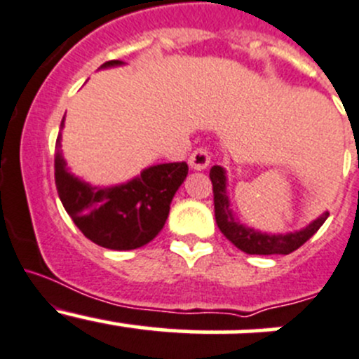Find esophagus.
<instances>
[{
  "label": "esophagus",
  "instance_id": "esophagus-1",
  "mask_svg": "<svg viewBox=\"0 0 359 359\" xmlns=\"http://www.w3.org/2000/svg\"><path fill=\"white\" fill-rule=\"evenodd\" d=\"M188 164H190V168L195 169V171H204V169L209 168V164H211V154H209L205 148H197V150L190 155V158H188Z\"/></svg>",
  "mask_w": 359,
  "mask_h": 359
}]
</instances>
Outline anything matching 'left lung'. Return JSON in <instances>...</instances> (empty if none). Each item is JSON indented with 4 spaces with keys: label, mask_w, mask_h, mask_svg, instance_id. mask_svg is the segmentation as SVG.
<instances>
[{
    "label": "left lung",
    "mask_w": 359,
    "mask_h": 359,
    "mask_svg": "<svg viewBox=\"0 0 359 359\" xmlns=\"http://www.w3.org/2000/svg\"><path fill=\"white\" fill-rule=\"evenodd\" d=\"M209 178L212 183V195H215V218L216 225L222 230L223 236L236 248L248 255H290L299 250L302 244L307 243L319 230V226L326 222L328 212H323L318 219L307 225L299 232L286 233V236H271L262 233L258 230L248 229L236 222L232 211L229 209V198L225 195V172L219 165H212L209 171Z\"/></svg>",
    "instance_id": "1"
}]
</instances>
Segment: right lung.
<instances>
[{
  "label": "right lung",
  "mask_w": 359,
  "mask_h": 359,
  "mask_svg": "<svg viewBox=\"0 0 359 359\" xmlns=\"http://www.w3.org/2000/svg\"><path fill=\"white\" fill-rule=\"evenodd\" d=\"M122 64L108 60L106 66ZM64 118L60 122V129ZM55 187L60 202L87 239L116 251L136 250L157 237L169 216V205L188 175L187 162L148 168L140 178L113 188H92L67 172L55 141Z\"/></svg>",
  "instance_id": "right-lung-1"
}]
</instances>
